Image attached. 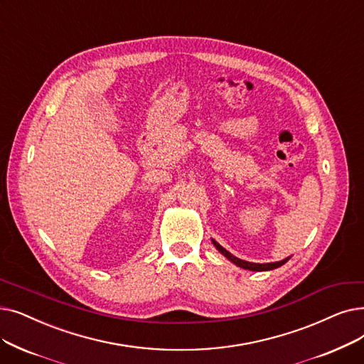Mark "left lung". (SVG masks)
Returning <instances> with one entry per match:
<instances>
[{
    "instance_id": "1",
    "label": "left lung",
    "mask_w": 364,
    "mask_h": 364,
    "mask_svg": "<svg viewBox=\"0 0 364 364\" xmlns=\"http://www.w3.org/2000/svg\"><path fill=\"white\" fill-rule=\"evenodd\" d=\"M213 244L215 245V248L221 252V255H223L225 257H228L230 262H233L236 266L244 267V269H250V271H271V269H275V267L282 266L284 263L289 260V259H284V260L275 262V263H251V262H245V260H241L238 257H235L233 255H230L228 250H225L223 247H221L218 242L213 241Z\"/></svg>"
}]
</instances>
